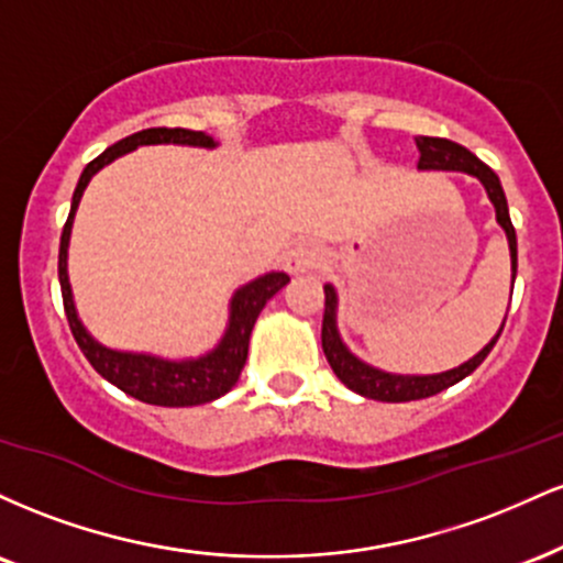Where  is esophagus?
Returning <instances> with one entry per match:
<instances>
[{
	"label": "esophagus",
	"mask_w": 563,
	"mask_h": 563,
	"mask_svg": "<svg viewBox=\"0 0 563 563\" xmlns=\"http://www.w3.org/2000/svg\"><path fill=\"white\" fill-rule=\"evenodd\" d=\"M322 245L318 241H299L294 249L286 254V273L290 275H303L312 273V269L320 267L322 262Z\"/></svg>",
	"instance_id": "34e87169"
}]
</instances>
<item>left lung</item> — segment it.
Listing matches in <instances>:
<instances>
[{"label":"left lung","instance_id":"obj_1","mask_svg":"<svg viewBox=\"0 0 563 563\" xmlns=\"http://www.w3.org/2000/svg\"><path fill=\"white\" fill-rule=\"evenodd\" d=\"M418 151H421V158H418V169H434V172H466L471 177H476L487 190L489 200L495 206V217L497 224L506 230L508 238V249H510V273H514L516 280V230L510 224V214H508V200L506 192H503L500 179L497 174L489 169L487 164H482L474 153L466 151L457 142L444 140V137H416ZM514 290V288H510ZM335 307H339V299H335V288L325 286V314H322V352H325L328 363H331L333 373L339 376V380L344 386H349L352 391L363 394L367 399H378V402H412V399H426L434 397V394L450 389L455 386L457 380H463L466 376L479 367L487 354L493 352V346L500 339V331L495 333V339L489 341L487 346L482 349L479 354L468 360V363L452 367V371L444 373H434V376H399V373H386L378 371V367L363 363L360 357H354L349 352L344 341H341L339 328H335Z\"/></svg>","mask_w":563,"mask_h":563}]
</instances>
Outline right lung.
<instances>
[{
    "label": "right lung",
    "mask_w": 563,
    "mask_h": 563,
    "mask_svg": "<svg viewBox=\"0 0 563 563\" xmlns=\"http://www.w3.org/2000/svg\"><path fill=\"white\" fill-rule=\"evenodd\" d=\"M192 145V147H217L214 137L203 132H192V129H169V126H156V129H142L137 134H129V137L119 140L115 145L108 147L106 153H100L95 161H89L87 169L81 172L79 185L74 190V200H70V214L66 219V228L60 235V256H57V277H60V290H63V307H66V318L74 333L76 344L84 352V357L89 360V365L100 373L102 378L111 380L113 386H119L121 391H126L129 397L140 399L147 405H161V407H192L219 399L222 394H228L232 386L241 378V371L249 357V339L254 331V322L260 318L273 296L280 290L290 277L286 273H267L256 280L245 283L243 288L235 290L230 301V322L228 331H224L222 341L217 349H211L209 354L198 360H164L153 357V354H134V352H119V349L102 346L100 341H95L87 333V328L81 325L79 314H76L74 294H70L68 283V241H70V228H74L76 209H79V200L84 196V187L89 185V179L95 177L102 166H108L124 153L134 151L140 145Z\"/></svg>",
    "instance_id": "add662e5"
}]
</instances>
